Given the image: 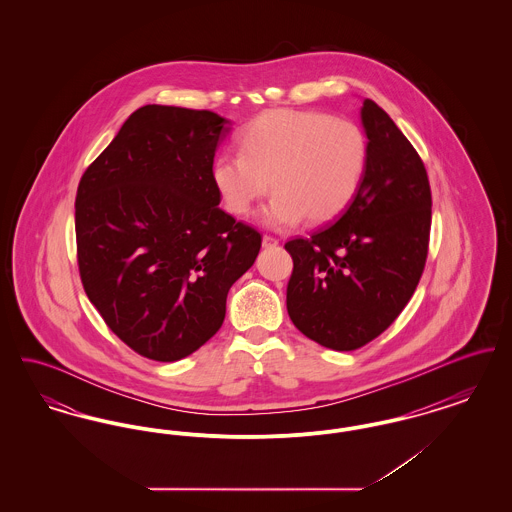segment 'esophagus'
Returning <instances> with one entry per match:
<instances>
[{
	"label": "esophagus",
	"mask_w": 512,
	"mask_h": 512,
	"mask_svg": "<svg viewBox=\"0 0 512 512\" xmlns=\"http://www.w3.org/2000/svg\"><path fill=\"white\" fill-rule=\"evenodd\" d=\"M278 240L272 236H263V247H276Z\"/></svg>",
	"instance_id": "esophagus-1"
}]
</instances>
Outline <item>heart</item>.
Here are the masks:
<instances>
[{"instance_id": "1", "label": "heart", "mask_w": 512, "mask_h": 512, "mask_svg": "<svg viewBox=\"0 0 512 512\" xmlns=\"http://www.w3.org/2000/svg\"><path fill=\"white\" fill-rule=\"evenodd\" d=\"M238 142L240 153L224 151L213 161L215 188L232 215L245 217L272 184L276 195L261 222L274 230L305 217L311 224L340 217L365 176V134L347 119L272 109L249 122Z\"/></svg>"}]
</instances>
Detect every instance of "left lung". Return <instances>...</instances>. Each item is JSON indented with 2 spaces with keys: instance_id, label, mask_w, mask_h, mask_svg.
Masks as SVG:
<instances>
[{
  "instance_id": "left-lung-1",
  "label": "left lung",
  "mask_w": 512,
  "mask_h": 512,
  "mask_svg": "<svg viewBox=\"0 0 512 512\" xmlns=\"http://www.w3.org/2000/svg\"><path fill=\"white\" fill-rule=\"evenodd\" d=\"M363 182L336 222L286 244L288 315L309 340L353 351L378 338L413 297L426 265L432 194L422 159L372 99L361 107Z\"/></svg>"
}]
</instances>
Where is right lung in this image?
I'll list each match as a JSON object with an SVG mask.
<instances>
[{
    "mask_svg": "<svg viewBox=\"0 0 512 512\" xmlns=\"http://www.w3.org/2000/svg\"><path fill=\"white\" fill-rule=\"evenodd\" d=\"M232 122L146 105L82 174L74 203L82 286L105 324L172 363L211 340L261 234L219 207L211 169Z\"/></svg>",
    "mask_w": 512,
    "mask_h": 512,
    "instance_id": "right-lung-1",
    "label": "right lung"
}]
</instances>
